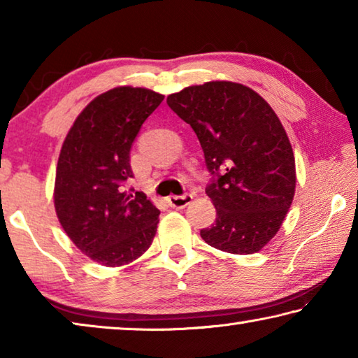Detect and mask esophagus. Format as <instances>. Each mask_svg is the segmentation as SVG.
Returning <instances> with one entry per match:
<instances>
[{"instance_id": "esophagus-1", "label": "esophagus", "mask_w": 358, "mask_h": 358, "mask_svg": "<svg viewBox=\"0 0 358 358\" xmlns=\"http://www.w3.org/2000/svg\"><path fill=\"white\" fill-rule=\"evenodd\" d=\"M192 201V194H183V196H169L167 202L173 208H185Z\"/></svg>"}]
</instances>
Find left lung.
Wrapping results in <instances>:
<instances>
[{"label":"left lung","instance_id":"1","mask_svg":"<svg viewBox=\"0 0 358 358\" xmlns=\"http://www.w3.org/2000/svg\"><path fill=\"white\" fill-rule=\"evenodd\" d=\"M167 104L196 132L213 175L205 192L216 221L201 237L226 252L260 251L295 194V157L278 115L254 90L224 80L187 87Z\"/></svg>","mask_w":358,"mask_h":358}]
</instances>
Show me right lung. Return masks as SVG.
<instances>
[{"mask_svg": "<svg viewBox=\"0 0 358 358\" xmlns=\"http://www.w3.org/2000/svg\"><path fill=\"white\" fill-rule=\"evenodd\" d=\"M164 96L147 88L118 87L83 108L58 157L53 201L59 224L94 262L121 266L148 250L157 210L143 192L124 191L134 177L131 147L143 121Z\"/></svg>", "mask_w": 358, "mask_h": 358, "instance_id": "add662e5", "label": "right lung"}]
</instances>
